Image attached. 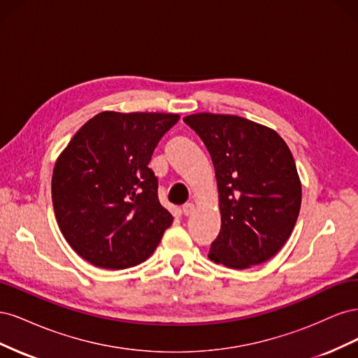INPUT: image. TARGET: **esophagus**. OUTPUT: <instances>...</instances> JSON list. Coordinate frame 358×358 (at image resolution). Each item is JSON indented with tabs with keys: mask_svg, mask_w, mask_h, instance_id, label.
<instances>
[{
	"mask_svg": "<svg viewBox=\"0 0 358 358\" xmlns=\"http://www.w3.org/2000/svg\"><path fill=\"white\" fill-rule=\"evenodd\" d=\"M194 209H196V206H194L192 203H187V204H183L182 212H183V215H185V216H189V215H192Z\"/></svg>",
	"mask_w": 358,
	"mask_h": 358,
	"instance_id": "34e87169",
	"label": "esophagus"
}]
</instances>
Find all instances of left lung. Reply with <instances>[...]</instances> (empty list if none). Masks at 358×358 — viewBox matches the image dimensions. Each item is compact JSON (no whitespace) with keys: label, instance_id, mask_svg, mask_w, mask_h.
I'll return each mask as SVG.
<instances>
[{"label":"left lung","instance_id":"obj_1","mask_svg":"<svg viewBox=\"0 0 358 358\" xmlns=\"http://www.w3.org/2000/svg\"><path fill=\"white\" fill-rule=\"evenodd\" d=\"M208 148L218 183L221 231L212 262L249 268L278 254L294 229L301 182L294 158L275 129L236 115L183 117Z\"/></svg>","mask_w":358,"mask_h":358}]
</instances>
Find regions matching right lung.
<instances>
[{"mask_svg":"<svg viewBox=\"0 0 358 358\" xmlns=\"http://www.w3.org/2000/svg\"><path fill=\"white\" fill-rule=\"evenodd\" d=\"M176 113L106 110L91 117L57 158L52 201L69 245L86 262L110 270L154 254L173 222L148 167Z\"/></svg>","mask_w":358,"mask_h":358,"instance_id":"add662e5","label":"right lung"}]
</instances>
